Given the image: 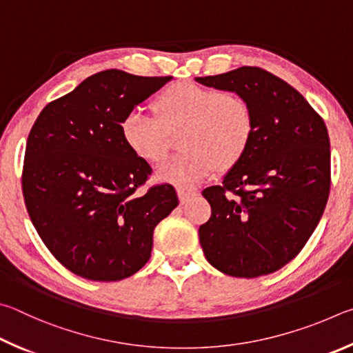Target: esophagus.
<instances>
[{
	"mask_svg": "<svg viewBox=\"0 0 353 353\" xmlns=\"http://www.w3.org/2000/svg\"><path fill=\"white\" fill-rule=\"evenodd\" d=\"M176 194H178V199H180L181 203H186L189 199H192V196L196 195L195 190L184 189V188H176Z\"/></svg>",
	"mask_w": 353,
	"mask_h": 353,
	"instance_id": "esophagus-1",
	"label": "esophagus"
}]
</instances>
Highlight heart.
<instances>
[{"label": "heart", "mask_w": 353, "mask_h": 353, "mask_svg": "<svg viewBox=\"0 0 353 353\" xmlns=\"http://www.w3.org/2000/svg\"><path fill=\"white\" fill-rule=\"evenodd\" d=\"M153 116L132 111L121 122L125 145L134 157L158 163L172 136L183 150L158 167V180L190 186L217 169L231 170L248 152L254 134L251 103L236 91H217L195 82H173L152 101Z\"/></svg>", "instance_id": "b5f03b06"}]
</instances>
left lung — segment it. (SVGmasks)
Segmentation results:
<instances>
[{
  "instance_id": "obj_1",
  "label": "left lung",
  "mask_w": 353,
  "mask_h": 353,
  "mask_svg": "<svg viewBox=\"0 0 353 353\" xmlns=\"http://www.w3.org/2000/svg\"><path fill=\"white\" fill-rule=\"evenodd\" d=\"M251 103L254 134L220 186L203 190L211 219L200 226L208 262L232 277L271 274L299 254L330 192V139L316 111L285 80L257 66L196 77Z\"/></svg>"
}]
</instances>
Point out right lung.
Returning <instances> with one entry per match:
<instances>
[{
    "instance_id": "add662e5",
    "label": "right lung",
    "mask_w": 353,
    "mask_h": 353,
    "mask_svg": "<svg viewBox=\"0 0 353 353\" xmlns=\"http://www.w3.org/2000/svg\"><path fill=\"white\" fill-rule=\"evenodd\" d=\"M172 77L101 71L49 102L30 128L21 188L43 243L71 273L114 282L150 259L153 231L178 206L170 184L136 194L152 175L121 122Z\"/></svg>"
}]
</instances>
